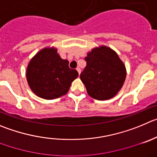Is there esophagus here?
Instances as JSON below:
<instances>
[{
	"label": "esophagus",
	"instance_id": "obj_1",
	"mask_svg": "<svg viewBox=\"0 0 157 157\" xmlns=\"http://www.w3.org/2000/svg\"><path fill=\"white\" fill-rule=\"evenodd\" d=\"M77 72H78L79 75H80V73H81V70H80V69L79 68V67H77Z\"/></svg>",
	"mask_w": 157,
	"mask_h": 157
}]
</instances>
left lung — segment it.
Listing matches in <instances>:
<instances>
[{
	"label": "left lung",
	"instance_id": "8db88e82",
	"mask_svg": "<svg viewBox=\"0 0 157 157\" xmlns=\"http://www.w3.org/2000/svg\"><path fill=\"white\" fill-rule=\"evenodd\" d=\"M87 67L80 74L87 94L96 100H108L122 87L126 69L115 51L101 45L87 52Z\"/></svg>",
	"mask_w": 157,
	"mask_h": 157
}]
</instances>
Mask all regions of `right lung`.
<instances>
[{
  "label": "right lung",
  "mask_w": 157,
  "mask_h": 157,
  "mask_svg": "<svg viewBox=\"0 0 157 157\" xmlns=\"http://www.w3.org/2000/svg\"><path fill=\"white\" fill-rule=\"evenodd\" d=\"M78 72L69 67L55 47H45L38 52L29 62L26 79L33 93L46 100L65 95Z\"/></svg>",
  "instance_id": "right-lung-1"
}]
</instances>
